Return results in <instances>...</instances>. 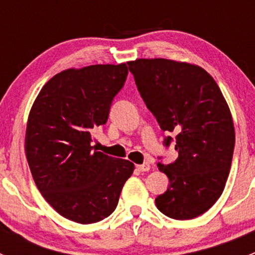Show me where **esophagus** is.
Returning a JSON list of instances; mask_svg holds the SVG:
<instances>
[{
	"instance_id": "1",
	"label": "esophagus",
	"mask_w": 255,
	"mask_h": 255,
	"mask_svg": "<svg viewBox=\"0 0 255 255\" xmlns=\"http://www.w3.org/2000/svg\"><path fill=\"white\" fill-rule=\"evenodd\" d=\"M135 168H137L138 171H148L149 169H150V165H149L148 163H144L140 164V165H137Z\"/></svg>"
}]
</instances>
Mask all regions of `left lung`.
<instances>
[{"instance_id":"left-lung-1","label":"left lung","mask_w":255,"mask_h":255,"mask_svg":"<svg viewBox=\"0 0 255 255\" xmlns=\"http://www.w3.org/2000/svg\"><path fill=\"white\" fill-rule=\"evenodd\" d=\"M127 64L161 129L175 134L177 159L158 163L170 184L155 199L156 207L174 220H192L216 204L230 174L235 126L227 101L212 76L195 64L163 58Z\"/></svg>"}]
</instances>
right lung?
I'll return each instance as SVG.
<instances>
[{
  "mask_svg": "<svg viewBox=\"0 0 255 255\" xmlns=\"http://www.w3.org/2000/svg\"><path fill=\"white\" fill-rule=\"evenodd\" d=\"M127 74L126 63L66 69L42 87L28 116L24 149L35 185L59 215L81 225L111 215L134 170L91 145Z\"/></svg>",
  "mask_w": 255,
  "mask_h": 255,
  "instance_id": "add662e5",
  "label": "right lung"
}]
</instances>
